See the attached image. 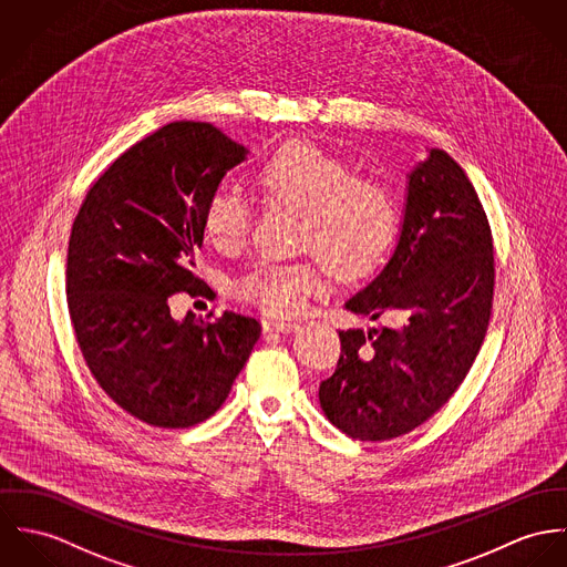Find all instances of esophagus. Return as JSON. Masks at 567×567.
Masks as SVG:
<instances>
[{
  "instance_id": "1",
  "label": "esophagus",
  "mask_w": 567,
  "mask_h": 567,
  "mask_svg": "<svg viewBox=\"0 0 567 567\" xmlns=\"http://www.w3.org/2000/svg\"><path fill=\"white\" fill-rule=\"evenodd\" d=\"M265 332H296L300 328L298 321H278V319H265L262 321Z\"/></svg>"
}]
</instances>
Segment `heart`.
<instances>
[{
    "mask_svg": "<svg viewBox=\"0 0 567 567\" xmlns=\"http://www.w3.org/2000/svg\"><path fill=\"white\" fill-rule=\"evenodd\" d=\"M267 199L302 213V246L313 248L337 271L372 269L395 233V202L374 178L352 176L348 163L309 141L280 145L258 169ZM204 230L221 248L244 244L250 208L233 190H215L204 206ZM326 282L323 262H260L239 280L237 298L271 315L302 311Z\"/></svg>",
    "mask_w": 567,
    "mask_h": 567,
    "instance_id": "obj_1",
    "label": "heart"
}]
</instances>
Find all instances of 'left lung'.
<instances>
[{"label":"left lung","instance_id":"1","mask_svg":"<svg viewBox=\"0 0 567 567\" xmlns=\"http://www.w3.org/2000/svg\"><path fill=\"white\" fill-rule=\"evenodd\" d=\"M494 276L483 204L458 163L431 150L409 174L395 250L346 302L354 315L404 323L339 330L337 370L319 384L323 415L361 441L393 440L433 417L483 346Z\"/></svg>","mask_w":567,"mask_h":567}]
</instances>
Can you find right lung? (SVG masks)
<instances>
[{"label":"right lung","mask_w":567,"mask_h":567,"mask_svg":"<svg viewBox=\"0 0 567 567\" xmlns=\"http://www.w3.org/2000/svg\"><path fill=\"white\" fill-rule=\"evenodd\" d=\"M248 150L204 122H174L126 150L86 193L66 252V302L97 384L136 420L189 429L208 420L244 370L260 323L169 311L202 296L193 274L204 206Z\"/></svg>","instance_id":"1"}]
</instances>
